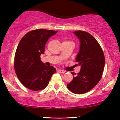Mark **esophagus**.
I'll return each mask as SVG.
<instances>
[{"mask_svg": "<svg viewBox=\"0 0 120 120\" xmlns=\"http://www.w3.org/2000/svg\"><path fill=\"white\" fill-rule=\"evenodd\" d=\"M58 71H59V72H61V73H64V72H65V70H61V69L58 70Z\"/></svg>", "mask_w": 120, "mask_h": 120, "instance_id": "esophagus-1", "label": "esophagus"}]
</instances>
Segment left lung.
Instances as JSON below:
<instances>
[{"label":"left lung","instance_id":"8db88e82","mask_svg":"<svg viewBox=\"0 0 120 120\" xmlns=\"http://www.w3.org/2000/svg\"><path fill=\"white\" fill-rule=\"evenodd\" d=\"M74 33L80 41L76 62L81 66V70L78 74L71 72L73 80L67 87L74 94H82L93 89L101 80L105 60L102 48L93 36L81 30Z\"/></svg>","mask_w":120,"mask_h":120}]
</instances>
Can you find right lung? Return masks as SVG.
Masks as SVG:
<instances>
[{
  "label": "right lung",
  "mask_w": 120,
  "mask_h": 120,
  "mask_svg": "<svg viewBox=\"0 0 120 120\" xmlns=\"http://www.w3.org/2000/svg\"><path fill=\"white\" fill-rule=\"evenodd\" d=\"M57 31L39 29L30 31L20 41L14 57V69L20 81L33 91L43 90L56 72L52 66H46L41 61L46 43Z\"/></svg>",
  "instance_id": "1"
}]
</instances>
